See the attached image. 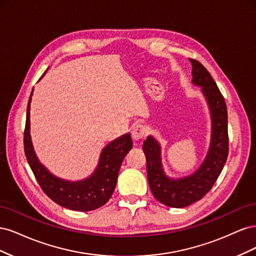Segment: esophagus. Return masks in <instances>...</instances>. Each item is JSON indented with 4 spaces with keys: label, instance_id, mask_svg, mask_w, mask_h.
<instances>
[{
    "label": "esophagus",
    "instance_id": "34e87169",
    "mask_svg": "<svg viewBox=\"0 0 256 256\" xmlns=\"http://www.w3.org/2000/svg\"><path fill=\"white\" fill-rule=\"evenodd\" d=\"M146 134V128L143 125H136L131 130V136L134 141H141Z\"/></svg>",
    "mask_w": 256,
    "mask_h": 256
}]
</instances>
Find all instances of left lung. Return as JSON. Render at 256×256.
<instances>
[{"label": "left lung", "instance_id": "8db88e82", "mask_svg": "<svg viewBox=\"0 0 256 256\" xmlns=\"http://www.w3.org/2000/svg\"><path fill=\"white\" fill-rule=\"evenodd\" d=\"M189 60L192 64V83L200 88L212 118L210 144L204 161L191 175L175 180L164 172L161 146L156 138L148 136L143 144L147 178L152 194L160 203L174 208L187 207L202 198L212 188L228 154L226 102L207 69L196 60Z\"/></svg>", "mask_w": 256, "mask_h": 256}]
</instances>
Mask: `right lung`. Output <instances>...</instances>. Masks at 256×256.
I'll list each match as a JSON object with an SVG mask.
<instances>
[{"label":"right lung","mask_w":256,"mask_h":256,"mask_svg":"<svg viewBox=\"0 0 256 256\" xmlns=\"http://www.w3.org/2000/svg\"><path fill=\"white\" fill-rule=\"evenodd\" d=\"M48 70V69H47ZM44 72V74L47 72ZM42 76V78L44 76ZM40 78V79H42ZM34 90V88H33ZM30 92L24 130V152L30 168L44 192L53 202L72 210L90 212L104 205L113 194L122 162L132 148L130 134L110 142L102 150L95 171L82 180L70 182L53 175L38 159L30 138Z\"/></svg>","instance_id":"1"}]
</instances>
